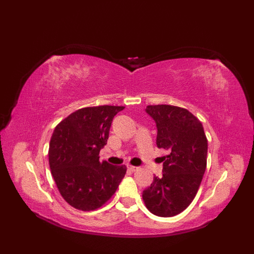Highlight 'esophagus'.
Here are the masks:
<instances>
[{
	"label": "esophagus",
	"mask_w": 254,
	"mask_h": 254,
	"mask_svg": "<svg viewBox=\"0 0 254 254\" xmlns=\"http://www.w3.org/2000/svg\"><path fill=\"white\" fill-rule=\"evenodd\" d=\"M127 169H128V170H131L132 172H134V171L138 170V167H134V166H127Z\"/></svg>",
	"instance_id": "1"
}]
</instances>
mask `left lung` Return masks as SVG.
I'll return each instance as SVG.
<instances>
[{
    "instance_id": "8db88e82",
    "label": "left lung",
    "mask_w": 254,
    "mask_h": 254,
    "mask_svg": "<svg viewBox=\"0 0 254 254\" xmlns=\"http://www.w3.org/2000/svg\"><path fill=\"white\" fill-rule=\"evenodd\" d=\"M145 111L156 123L157 147L170 153L164 157L163 176L154 177L143 199L156 216L172 217L196 195L206 169L207 139L202 123L187 109L157 105L147 106Z\"/></svg>"
}]
</instances>
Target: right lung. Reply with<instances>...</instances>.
I'll return each mask as SVG.
<instances>
[{
	"instance_id": "right-lung-1",
	"label": "right lung",
	"mask_w": 254,
	"mask_h": 254,
	"mask_svg": "<svg viewBox=\"0 0 254 254\" xmlns=\"http://www.w3.org/2000/svg\"><path fill=\"white\" fill-rule=\"evenodd\" d=\"M124 107L83 108L55 128L49 146L51 174L63 198L80 210L102 206L120 185L126 166L99 161L113 118Z\"/></svg>"
}]
</instances>
